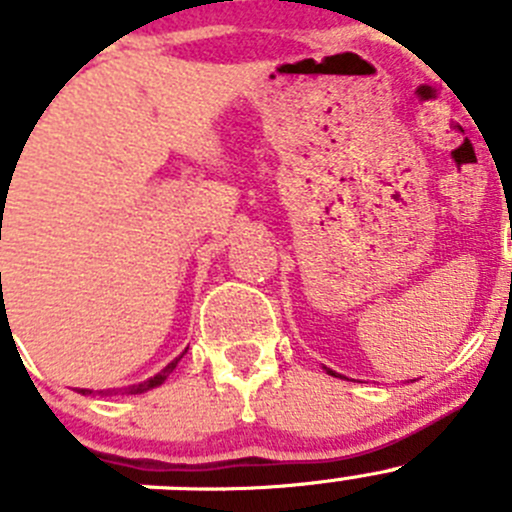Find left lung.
Here are the masks:
<instances>
[{"label": "left lung", "instance_id": "left-lung-1", "mask_svg": "<svg viewBox=\"0 0 512 512\" xmlns=\"http://www.w3.org/2000/svg\"><path fill=\"white\" fill-rule=\"evenodd\" d=\"M326 371H328V374H331V376H336V374H333V371H331V369H326Z\"/></svg>", "mask_w": 512, "mask_h": 512}]
</instances>
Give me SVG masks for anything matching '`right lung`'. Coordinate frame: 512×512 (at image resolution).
<instances>
[{
    "label": "right lung",
    "instance_id": "1",
    "mask_svg": "<svg viewBox=\"0 0 512 512\" xmlns=\"http://www.w3.org/2000/svg\"><path fill=\"white\" fill-rule=\"evenodd\" d=\"M2 202H4V199H2ZM181 356H184V353H181ZM181 356H179V358H174V361H171V364L166 366L164 371H159V374H156V376H151V379H148V381H141V384H133V386H128V389H126V394H143V391H148V389H156V386H161V384H164V381H166V376H169L171 371L176 369V364H179V361H181ZM80 394H90V391H88V389H80ZM108 394H111V391H108Z\"/></svg>",
    "mask_w": 512,
    "mask_h": 512
}]
</instances>
